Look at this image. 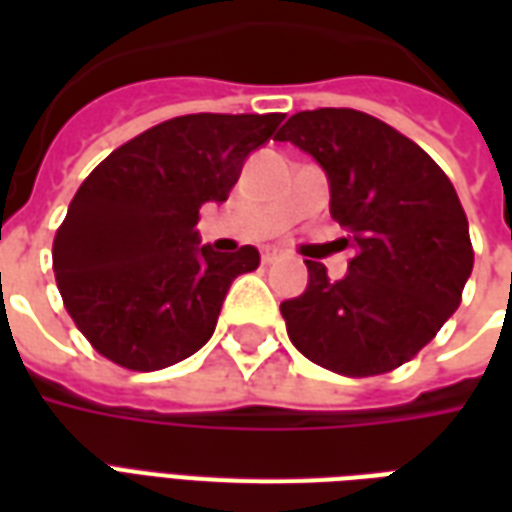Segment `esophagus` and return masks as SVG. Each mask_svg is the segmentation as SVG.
<instances>
[{
  "mask_svg": "<svg viewBox=\"0 0 512 512\" xmlns=\"http://www.w3.org/2000/svg\"><path fill=\"white\" fill-rule=\"evenodd\" d=\"M282 257H285V252L277 249V246H266V249H263V263H266V266L277 263V260H282Z\"/></svg>",
  "mask_w": 512,
  "mask_h": 512,
  "instance_id": "1",
  "label": "esophagus"
}]
</instances>
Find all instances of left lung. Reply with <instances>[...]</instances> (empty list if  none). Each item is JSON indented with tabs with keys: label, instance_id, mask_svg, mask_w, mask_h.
Returning a JSON list of instances; mask_svg holds the SVG:
<instances>
[{
	"label": "left lung",
	"instance_id": "1",
	"mask_svg": "<svg viewBox=\"0 0 512 512\" xmlns=\"http://www.w3.org/2000/svg\"><path fill=\"white\" fill-rule=\"evenodd\" d=\"M277 139L326 169L332 219L354 249L337 282L326 266L304 260L310 285L279 304L290 343L340 376L392 373L461 304L474 266L461 200L417 142L356 109L299 112Z\"/></svg>",
	"mask_w": 512,
	"mask_h": 512
}]
</instances>
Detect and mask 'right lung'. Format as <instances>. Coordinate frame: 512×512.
<instances>
[{"instance_id":"add662e5","label":"right lung","mask_w":512,"mask_h":512,"mask_svg":"<svg viewBox=\"0 0 512 512\" xmlns=\"http://www.w3.org/2000/svg\"><path fill=\"white\" fill-rule=\"evenodd\" d=\"M285 115H183L112 150L84 178L54 235L62 304L95 351L126 370H161L211 340L255 246L213 252L194 227L224 202L246 156Z\"/></svg>"}]
</instances>
